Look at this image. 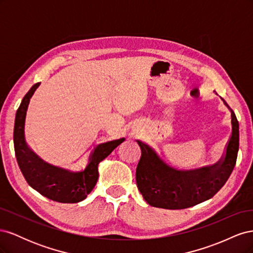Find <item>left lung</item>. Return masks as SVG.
Here are the masks:
<instances>
[{
    "label": "left lung",
    "instance_id": "left-lung-1",
    "mask_svg": "<svg viewBox=\"0 0 253 253\" xmlns=\"http://www.w3.org/2000/svg\"><path fill=\"white\" fill-rule=\"evenodd\" d=\"M232 133L224 157L213 167L183 173L169 167L148 144L137 140L141 157L136 169V182L140 193L150 206L156 208L186 209L212 198L228 180L236 163L239 152V121L230 106Z\"/></svg>",
    "mask_w": 253,
    "mask_h": 253
}]
</instances>
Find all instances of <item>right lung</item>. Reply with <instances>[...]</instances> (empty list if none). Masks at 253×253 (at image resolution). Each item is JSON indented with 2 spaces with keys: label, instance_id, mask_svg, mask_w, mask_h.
<instances>
[{
  "label": "right lung",
  "instance_id": "1",
  "mask_svg": "<svg viewBox=\"0 0 253 253\" xmlns=\"http://www.w3.org/2000/svg\"><path fill=\"white\" fill-rule=\"evenodd\" d=\"M39 85L40 82H38L28 90L16 114L13 144L18 165L28 185L43 196L63 204L79 203L85 200L94 189L99 176V164L124 142L125 138L99 144L90 153L85 169L80 172H71L45 163L28 147L24 134L28 104Z\"/></svg>",
  "mask_w": 253,
  "mask_h": 253
}]
</instances>
